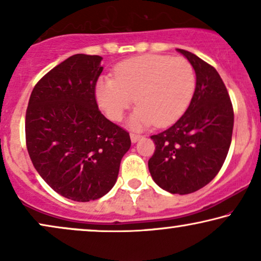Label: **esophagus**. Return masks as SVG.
Here are the masks:
<instances>
[{
	"label": "esophagus",
	"mask_w": 261,
	"mask_h": 261,
	"mask_svg": "<svg viewBox=\"0 0 261 261\" xmlns=\"http://www.w3.org/2000/svg\"><path fill=\"white\" fill-rule=\"evenodd\" d=\"M142 138V135L138 134V133H130V140L132 142H137L140 140V139Z\"/></svg>",
	"instance_id": "obj_1"
}]
</instances>
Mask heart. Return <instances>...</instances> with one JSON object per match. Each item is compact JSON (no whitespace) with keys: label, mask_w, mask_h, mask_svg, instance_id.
<instances>
[{"label":"heart","mask_w":261,"mask_h":261,"mask_svg":"<svg viewBox=\"0 0 261 261\" xmlns=\"http://www.w3.org/2000/svg\"><path fill=\"white\" fill-rule=\"evenodd\" d=\"M195 87L194 69L187 59L146 55L120 63L114 78H99L96 97L110 120H122L135 98L132 127H165L185 113Z\"/></svg>","instance_id":"b5f03b06"}]
</instances>
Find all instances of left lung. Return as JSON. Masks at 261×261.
I'll list each match as a JSON object with an SVG mask.
<instances>
[{
    "instance_id": "1",
    "label": "left lung",
    "mask_w": 261,
    "mask_h": 261,
    "mask_svg": "<svg viewBox=\"0 0 261 261\" xmlns=\"http://www.w3.org/2000/svg\"><path fill=\"white\" fill-rule=\"evenodd\" d=\"M177 51L194 67L196 89L183 116L151 137L155 151L148 169L164 190L187 195L205 187L222 167L231 142L234 110L215 67L194 53Z\"/></svg>"
}]
</instances>
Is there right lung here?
I'll return each instance as SVG.
<instances>
[{"label":"right lung","mask_w":261,"mask_h":261,"mask_svg":"<svg viewBox=\"0 0 261 261\" xmlns=\"http://www.w3.org/2000/svg\"><path fill=\"white\" fill-rule=\"evenodd\" d=\"M102 57L74 55L35 84L26 110V146L42 179L76 202L101 198L116 183L129 133L99 112Z\"/></svg>","instance_id":"obj_1"}]
</instances>
